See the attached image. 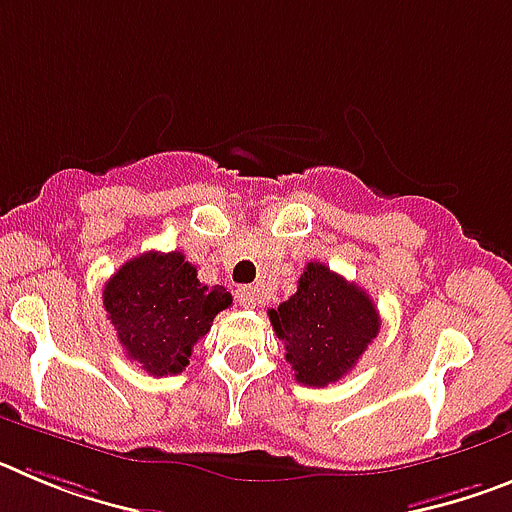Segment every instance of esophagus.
Instances as JSON below:
<instances>
[{
  "label": "esophagus",
  "instance_id": "obj_1",
  "mask_svg": "<svg viewBox=\"0 0 512 512\" xmlns=\"http://www.w3.org/2000/svg\"><path fill=\"white\" fill-rule=\"evenodd\" d=\"M235 300L243 307H256V287H238L235 289Z\"/></svg>",
  "mask_w": 512,
  "mask_h": 512
}]
</instances>
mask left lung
Instances as JSON below:
<instances>
[{
    "label": "left lung",
    "mask_w": 512,
    "mask_h": 512,
    "mask_svg": "<svg viewBox=\"0 0 512 512\" xmlns=\"http://www.w3.org/2000/svg\"><path fill=\"white\" fill-rule=\"evenodd\" d=\"M269 320L284 341L295 379L307 387L346 377L382 325L372 297L320 261L305 266L297 292L269 310Z\"/></svg>",
    "instance_id": "left-lung-1"
}]
</instances>
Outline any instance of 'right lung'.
I'll use <instances>...</instances> for the list:
<instances>
[{
    "label": "right lung",
    "instance_id": "right-lung-1",
    "mask_svg": "<svg viewBox=\"0 0 512 512\" xmlns=\"http://www.w3.org/2000/svg\"><path fill=\"white\" fill-rule=\"evenodd\" d=\"M102 302L128 359L153 377H169L184 372L194 343L233 297L202 284L184 253L148 251L112 274Z\"/></svg>",
    "mask_w": 512,
    "mask_h": 512
}]
</instances>
